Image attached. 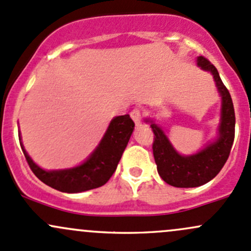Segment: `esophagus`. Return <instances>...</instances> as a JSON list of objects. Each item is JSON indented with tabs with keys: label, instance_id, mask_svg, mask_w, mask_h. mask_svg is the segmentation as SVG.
Masks as SVG:
<instances>
[{
	"label": "esophagus",
	"instance_id": "obj_1",
	"mask_svg": "<svg viewBox=\"0 0 251 251\" xmlns=\"http://www.w3.org/2000/svg\"><path fill=\"white\" fill-rule=\"evenodd\" d=\"M130 115H131V118H132V120L134 121V124H136V126L142 125L141 109H139V108H134L132 112H131Z\"/></svg>",
	"mask_w": 251,
	"mask_h": 251
}]
</instances>
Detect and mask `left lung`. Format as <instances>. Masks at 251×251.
Returning <instances> with one entry per match:
<instances>
[{
	"label": "left lung",
	"mask_w": 251,
	"mask_h": 251,
	"mask_svg": "<svg viewBox=\"0 0 251 251\" xmlns=\"http://www.w3.org/2000/svg\"><path fill=\"white\" fill-rule=\"evenodd\" d=\"M196 62L201 70L212 73L221 97L220 124L214 141L195 154L181 155L152 119H144L155 134L152 152L157 172L166 183L176 188H197L212 180L227 161L234 139L236 117L230 92L224 85L218 70L205 57L199 56Z\"/></svg>",
	"instance_id": "1"
}]
</instances>
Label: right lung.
Instances as JSON below:
<instances>
[{
    "label": "right lung",
    "instance_id": "add662e5",
    "mask_svg": "<svg viewBox=\"0 0 251 251\" xmlns=\"http://www.w3.org/2000/svg\"><path fill=\"white\" fill-rule=\"evenodd\" d=\"M134 130L130 115L113 118L99 146L80 165L65 170L46 171L39 167L24 148L19 133L21 149L35 176L50 188L67 194H78L104 185L117 170L123 152Z\"/></svg>",
    "mask_w": 251,
    "mask_h": 251
}]
</instances>
